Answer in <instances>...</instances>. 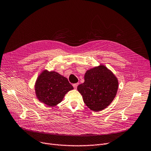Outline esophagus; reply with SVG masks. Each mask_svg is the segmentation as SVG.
<instances>
[{
  "label": "esophagus",
  "mask_w": 151,
  "mask_h": 151,
  "mask_svg": "<svg viewBox=\"0 0 151 151\" xmlns=\"http://www.w3.org/2000/svg\"><path fill=\"white\" fill-rule=\"evenodd\" d=\"M78 85H79V83H74L73 85V87H74V88H77V86H78Z\"/></svg>",
  "instance_id": "1"
}]
</instances>
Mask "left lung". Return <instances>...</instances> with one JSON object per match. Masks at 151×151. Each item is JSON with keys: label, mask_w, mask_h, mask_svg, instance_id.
Wrapping results in <instances>:
<instances>
[{"label": "left lung", "mask_w": 151, "mask_h": 151, "mask_svg": "<svg viewBox=\"0 0 151 151\" xmlns=\"http://www.w3.org/2000/svg\"><path fill=\"white\" fill-rule=\"evenodd\" d=\"M84 80L77 90L90 109L101 111L111 103L117 92L118 82L105 66L100 65L87 70Z\"/></svg>", "instance_id": "1"}]
</instances>
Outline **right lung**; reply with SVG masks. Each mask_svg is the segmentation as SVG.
Masks as SVG:
<instances>
[{"label":"right lung","mask_w":151,"mask_h":151,"mask_svg":"<svg viewBox=\"0 0 151 151\" xmlns=\"http://www.w3.org/2000/svg\"><path fill=\"white\" fill-rule=\"evenodd\" d=\"M73 88L67 78L53 71H43L35 84L38 99L50 106L60 103L65 93Z\"/></svg>","instance_id":"obj_1"}]
</instances>
